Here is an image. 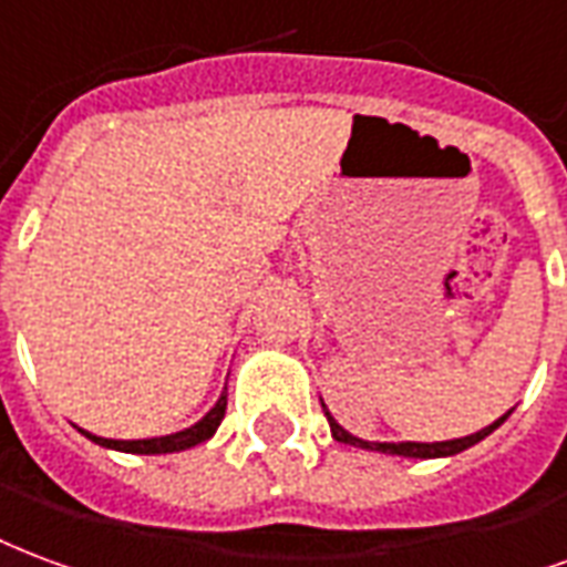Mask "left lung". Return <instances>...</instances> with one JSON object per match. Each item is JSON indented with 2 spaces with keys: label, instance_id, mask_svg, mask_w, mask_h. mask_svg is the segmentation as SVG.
Returning a JSON list of instances; mask_svg holds the SVG:
<instances>
[{
  "label": "left lung",
  "instance_id": "8db88e82",
  "mask_svg": "<svg viewBox=\"0 0 567 567\" xmlns=\"http://www.w3.org/2000/svg\"><path fill=\"white\" fill-rule=\"evenodd\" d=\"M326 411V404H323ZM511 416V411L504 416H498L493 425H486L481 432H474L468 437H456V441H435V444H416V441H402V444H374V441H362V437H353L350 432H344L341 425L334 423L332 414L326 411V420L332 425V437L334 441H341V444H350V447H359V450H371V453H386V456H411V458H437V456H453V453H462V450L474 447L477 441L495 432L498 425L504 423Z\"/></svg>",
  "mask_w": 567,
  "mask_h": 567
}]
</instances>
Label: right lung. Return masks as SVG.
Returning <instances> with one entry per match:
<instances>
[{
    "mask_svg": "<svg viewBox=\"0 0 567 567\" xmlns=\"http://www.w3.org/2000/svg\"><path fill=\"white\" fill-rule=\"evenodd\" d=\"M226 416V392L220 395V402L210 408L208 414L202 416L196 425H189L184 432H175V435H165V437H147V441H111V437H96L84 432L90 441H96L102 447L111 450H123V453H144V456H151V453H177V450H189L202 444V441H208L214 432H217V425Z\"/></svg>",
    "mask_w": 567,
    "mask_h": 567,
    "instance_id": "1",
    "label": "right lung"
}]
</instances>
